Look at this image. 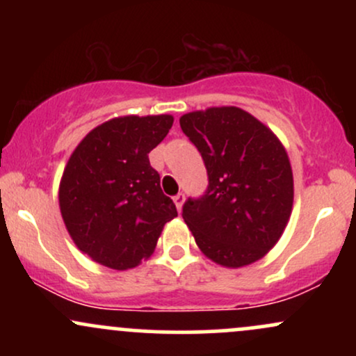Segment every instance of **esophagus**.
Listing matches in <instances>:
<instances>
[{
  "instance_id": "obj_1",
  "label": "esophagus",
  "mask_w": 356,
  "mask_h": 356,
  "mask_svg": "<svg viewBox=\"0 0 356 356\" xmlns=\"http://www.w3.org/2000/svg\"><path fill=\"white\" fill-rule=\"evenodd\" d=\"M174 202H175V207H177V211H181L182 204H184V194H182V192H179V194L174 195Z\"/></svg>"
}]
</instances>
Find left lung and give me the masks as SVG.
Listing matches in <instances>:
<instances>
[{"label":"left lung","instance_id":"1","mask_svg":"<svg viewBox=\"0 0 356 356\" xmlns=\"http://www.w3.org/2000/svg\"><path fill=\"white\" fill-rule=\"evenodd\" d=\"M197 147L207 189L189 197L182 218L214 263L241 268L261 259L283 234L293 207V172L277 137L238 107H212L181 117Z\"/></svg>","mask_w":356,"mask_h":356}]
</instances>
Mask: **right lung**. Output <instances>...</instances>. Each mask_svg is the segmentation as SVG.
I'll return each instance as SVG.
<instances>
[{
    "label": "right lung",
    "mask_w": 356,
    "mask_h": 356,
    "mask_svg": "<svg viewBox=\"0 0 356 356\" xmlns=\"http://www.w3.org/2000/svg\"><path fill=\"white\" fill-rule=\"evenodd\" d=\"M172 124L170 115L112 118L72 154L60 182V211L76 246L97 263L136 268L177 216L149 162Z\"/></svg>",
    "instance_id": "obj_1"
}]
</instances>
